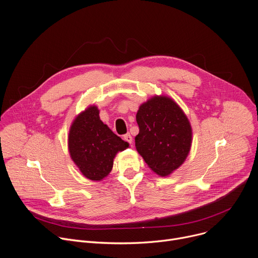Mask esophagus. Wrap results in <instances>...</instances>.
<instances>
[{
    "instance_id": "esophagus-1",
    "label": "esophagus",
    "mask_w": 258,
    "mask_h": 258,
    "mask_svg": "<svg viewBox=\"0 0 258 258\" xmlns=\"http://www.w3.org/2000/svg\"><path fill=\"white\" fill-rule=\"evenodd\" d=\"M123 140H124V141H126L127 143H130V144L133 143V138H132V136H131L130 134L124 135V136H123Z\"/></svg>"
}]
</instances>
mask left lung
I'll use <instances>...</instances> for the list:
<instances>
[{"mask_svg": "<svg viewBox=\"0 0 258 258\" xmlns=\"http://www.w3.org/2000/svg\"><path fill=\"white\" fill-rule=\"evenodd\" d=\"M136 120L137 151L155 174L171 175L190 151L192 130L187 116L173 99L154 96L139 107Z\"/></svg>", "mask_w": 258, "mask_h": 258, "instance_id": "left-lung-1", "label": "left lung"}]
</instances>
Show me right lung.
Masks as SVG:
<instances>
[{
	"instance_id": "obj_1",
	"label": "right lung",
	"mask_w": 258,
	"mask_h": 258,
	"mask_svg": "<svg viewBox=\"0 0 258 258\" xmlns=\"http://www.w3.org/2000/svg\"><path fill=\"white\" fill-rule=\"evenodd\" d=\"M100 110L91 105L79 113L69 131V153L82 175L91 181H102L112 168L116 154L128 143L116 136L100 119Z\"/></svg>"
}]
</instances>
